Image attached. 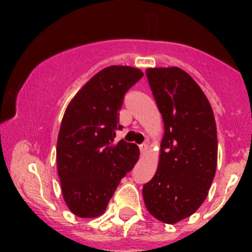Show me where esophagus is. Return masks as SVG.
<instances>
[{
    "mask_svg": "<svg viewBox=\"0 0 252 252\" xmlns=\"http://www.w3.org/2000/svg\"><path fill=\"white\" fill-rule=\"evenodd\" d=\"M148 150H149L148 144H141V145H140V151H141L142 155H145V154L148 153Z\"/></svg>",
    "mask_w": 252,
    "mask_h": 252,
    "instance_id": "34e87169",
    "label": "esophagus"
}]
</instances>
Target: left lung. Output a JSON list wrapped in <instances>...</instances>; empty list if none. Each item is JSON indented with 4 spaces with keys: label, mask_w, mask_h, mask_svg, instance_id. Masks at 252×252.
Instances as JSON below:
<instances>
[{
    "label": "left lung",
    "mask_w": 252,
    "mask_h": 252,
    "mask_svg": "<svg viewBox=\"0 0 252 252\" xmlns=\"http://www.w3.org/2000/svg\"><path fill=\"white\" fill-rule=\"evenodd\" d=\"M146 77L164 122L158 170L142 188L151 216L174 224L208 195L217 166V128L206 94L178 66L149 68Z\"/></svg>",
    "instance_id": "left-lung-1"
}]
</instances>
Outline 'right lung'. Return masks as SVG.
Instances as JSON below:
<instances>
[{"label":"right lung","mask_w":252,"mask_h":252,"mask_svg":"<svg viewBox=\"0 0 252 252\" xmlns=\"http://www.w3.org/2000/svg\"><path fill=\"white\" fill-rule=\"evenodd\" d=\"M144 73L127 65L102 69L69 102L57 141V165L64 202L73 215L94 218L120 180L139 160L137 145L120 140L116 130L125 93Z\"/></svg>","instance_id":"obj_1"}]
</instances>
